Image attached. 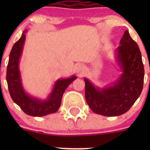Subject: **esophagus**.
Here are the masks:
<instances>
[{"instance_id":"1","label":"esophagus","mask_w":150,"mask_h":150,"mask_svg":"<svg viewBox=\"0 0 150 150\" xmlns=\"http://www.w3.org/2000/svg\"><path fill=\"white\" fill-rule=\"evenodd\" d=\"M85 70L86 69H85L84 66L83 64H79L75 67V71H76V72L78 75H83L85 72Z\"/></svg>"}]
</instances>
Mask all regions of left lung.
<instances>
[{
	"label": "left lung",
	"instance_id": "left-lung-1",
	"mask_svg": "<svg viewBox=\"0 0 150 150\" xmlns=\"http://www.w3.org/2000/svg\"><path fill=\"white\" fill-rule=\"evenodd\" d=\"M115 51V59L120 74L104 87L96 86L84 78L85 97L93 112L108 117L126 112L140 96L144 84V69L137 43L125 30Z\"/></svg>",
	"mask_w": 150,
	"mask_h": 150
}]
</instances>
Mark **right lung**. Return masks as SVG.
<instances>
[{"instance_id":"1","label":"right lung","mask_w":150,"mask_h":150,"mask_svg":"<svg viewBox=\"0 0 150 150\" xmlns=\"http://www.w3.org/2000/svg\"><path fill=\"white\" fill-rule=\"evenodd\" d=\"M27 32L28 30H25L22 33L20 38L12 47L7 66L6 81L13 102L19 106L22 111L28 115L42 117L58 111L64 92L69 85L77 79V77L72 75L69 78L57 80L46 99L29 94L24 88L19 69V62L23 51Z\"/></svg>"}]
</instances>
